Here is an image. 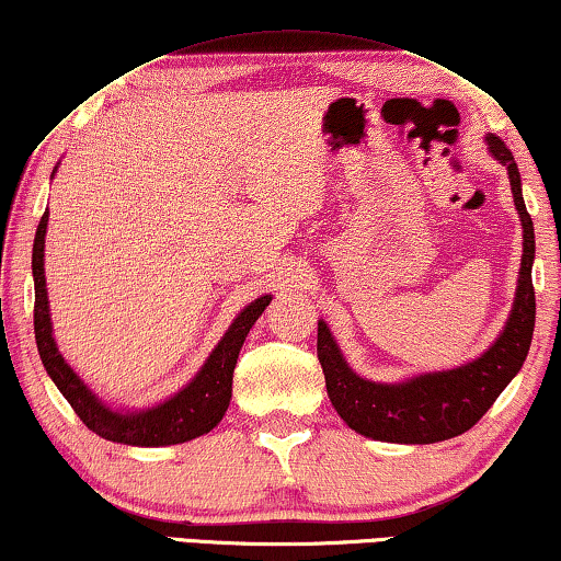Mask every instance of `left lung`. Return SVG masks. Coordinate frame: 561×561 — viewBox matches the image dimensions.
<instances>
[{
  "label": "left lung",
  "mask_w": 561,
  "mask_h": 561,
  "mask_svg": "<svg viewBox=\"0 0 561 561\" xmlns=\"http://www.w3.org/2000/svg\"><path fill=\"white\" fill-rule=\"evenodd\" d=\"M486 140L491 154L510 170L514 205L524 226L519 286L506 329L484 356L467 366L411 378L407 383H376L353 374L331 339L329 325L318 321V360L329 399L358 434L393 444H436L459 436L484 416L527 358L537 316L531 286L534 226L522 197L514 154L496 135H489Z\"/></svg>",
  "instance_id": "obj_1"
}]
</instances>
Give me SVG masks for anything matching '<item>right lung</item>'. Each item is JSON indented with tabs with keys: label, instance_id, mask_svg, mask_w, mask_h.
<instances>
[{
	"label": "right lung",
	"instance_id": "add662e5",
	"mask_svg": "<svg viewBox=\"0 0 561 561\" xmlns=\"http://www.w3.org/2000/svg\"><path fill=\"white\" fill-rule=\"evenodd\" d=\"M49 210L42 215L37 236L32 248V273H34V339L42 364H45L51 381L70 401L77 416L94 434L107 438V442L127 444V446H170L183 444L208 434L210 428L220 424L222 413L228 411L232 393V370L238 364V353L243 348L248 331L253 329L257 316L271 304V296L257 298L240 313L228 333L222 335L218 348L205 360L201 374H197L183 391L172 396L170 401L160 403L142 413H117L94 399L92 391L77 378L75 370L59 356L57 343L51 339L49 323V300L45 288V232H47Z\"/></svg>",
	"mask_w": 561,
	"mask_h": 561
}]
</instances>
